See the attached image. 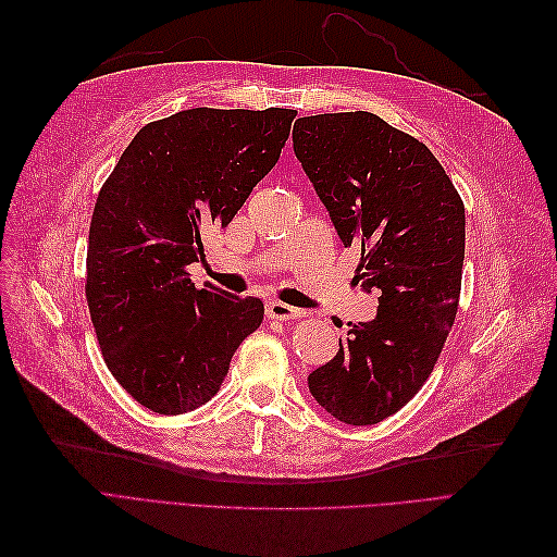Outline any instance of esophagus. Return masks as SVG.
Returning <instances> with one entry per match:
<instances>
[{"label":"esophagus","mask_w":557,"mask_h":557,"mask_svg":"<svg viewBox=\"0 0 557 557\" xmlns=\"http://www.w3.org/2000/svg\"><path fill=\"white\" fill-rule=\"evenodd\" d=\"M301 315L299 309L285 305V301H278V299H272L267 305V318L272 320H281V323H290V320H297Z\"/></svg>","instance_id":"34e87169"}]
</instances>
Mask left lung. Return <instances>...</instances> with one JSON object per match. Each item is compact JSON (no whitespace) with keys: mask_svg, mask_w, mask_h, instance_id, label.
<instances>
[{"mask_svg":"<svg viewBox=\"0 0 557 557\" xmlns=\"http://www.w3.org/2000/svg\"><path fill=\"white\" fill-rule=\"evenodd\" d=\"M293 146L339 239L360 248L352 278L379 293L376 318L348 330L309 391L342 423L376 425L423 387L455 323L465 205L432 150L374 113L299 117Z\"/></svg>","mask_w":557,"mask_h":557,"instance_id":"obj_1","label":"left lung"}]
</instances>
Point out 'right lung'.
<instances>
[{"instance_id": "obj_1", "label": "right lung", "mask_w": 557, "mask_h": 557, "mask_svg": "<svg viewBox=\"0 0 557 557\" xmlns=\"http://www.w3.org/2000/svg\"><path fill=\"white\" fill-rule=\"evenodd\" d=\"M295 115L178 111L141 127L99 190L86 299L109 372L141 407L178 416L209 401L260 327L258 297L195 288L188 264L274 170Z\"/></svg>"}]
</instances>
